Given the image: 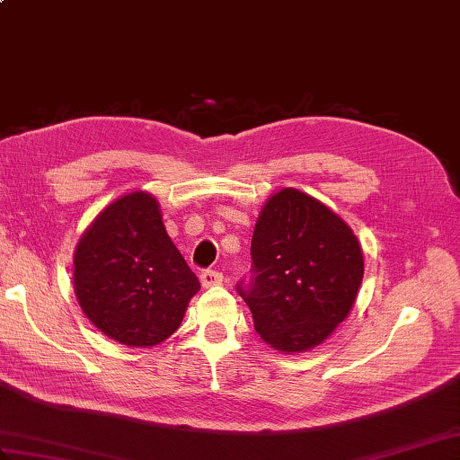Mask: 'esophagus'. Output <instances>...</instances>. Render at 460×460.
Wrapping results in <instances>:
<instances>
[{
	"instance_id": "1",
	"label": "esophagus",
	"mask_w": 460,
	"mask_h": 460,
	"mask_svg": "<svg viewBox=\"0 0 460 460\" xmlns=\"http://www.w3.org/2000/svg\"><path fill=\"white\" fill-rule=\"evenodd\" d=\"M199 279H201V285L205 288L217 287V285H221V282H223V275H221L219 270H203L201 275H199Z\"/></svg>"
}]
</instances>
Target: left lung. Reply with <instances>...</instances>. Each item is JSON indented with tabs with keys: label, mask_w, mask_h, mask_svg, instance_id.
<instances>
[{
	"label": "left lung",
	"mask_w": 460,
	"mask_h": 460,
	"mask_svg": "<svg viewBox=\"0 0 460 460\" xmlns=\"http://www.w3.org/2000/svg\"><path fill=\"white\" fill-rule=\"evenodd\" d=\"M251 259V282L237 290L261 338L285 354L322 344L349 314L364 279V252L348 223L292 188L261 209Z\"/></svg>",
	"instance_id": "left-lung-1"
}]
</instances>
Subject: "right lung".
Masks as SVG:
<instances>
[{
  "mask_svg": "<svg viewBox=\"0 0 460 460\" xmlns=\"http://www.w3.org/2000/svg\"><path fill=\"white\" fill-rule=\"evenodd\" d=\"M75 295L104 336L148 348L180 328L199 280L165 233L160 203L132 191L104 208L75 249Z\"/></svg>",
  "mask_w": 460,
  "mask_h": 460,
  "instance_id": "1",
  "label": "right lung"
}]
</instances>
